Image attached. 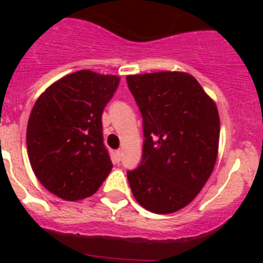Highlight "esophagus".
<instances>
[{
  "label": "esophagus",
  "instance_id": "34e87169",
  "mask_svg": "<svg viewBox=\"0 0 263 263\" xmlns=\"http://www.w3.org/2000/svg\"><path fill=\"white\" fill-rule=\"evenodd\" d=\"M121 155H122V152H121V150H116V152H115V162H116V163H120Z\"/></svg>",
  "mask_w": 263,
  "mask_h": 263
}]
</instances>
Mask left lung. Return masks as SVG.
I'll use <instances>...</instances> for the list:
<instances>
[{
    "label": "left lung",
    "mask_w": 263,
    "mask_h": 263,
    "mask_svg": "<svg viewBox=\"0 0 263 263\" xmlns=\"http://www.w3.org/2000/svg\"><path fill=\"white\" fill-rule=\"evenodd\" d=\"M143 124L141 164L127 171L136 200L158 215L194 200L215 167L220 117L215 101L185 72L126 76Z\"/></svg>",
    "instance_id": "1"
}]
</instances>
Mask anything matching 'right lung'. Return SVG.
<instances>
[{
	"label": "right lung",
	"mask_w": 263,
	"mask_h": 263,
	"mask_svg": "<svg viewBox=\"0 0 263 263\" xmlns=\"http://www.w3.org/2000/svg\"><path fill=\"white\" fill-rule=\"evenodd\" d=\"M118 84V76L81 69L50 85L30 113L31 168L42 185L63 200L92 196L110 173L101 116Z\"/></svg>",
	"instance_id": "right-lung-1"
}]
</instances>
